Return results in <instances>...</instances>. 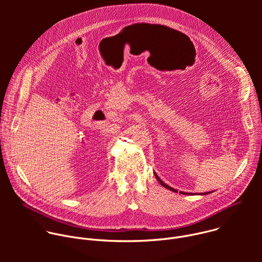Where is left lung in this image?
I'll use <instances>...</instances> for the list:
<instances>
[{
    "instance_id": "left-lung-1",
    "label": "left lung",
    "mask_w": 262,
    "mask_h": 262,
    "mask_svg": "<svg viewBox=\"0 0 262 262\" xmlns=\"http://www.w3.org/2000/svg\"><path fill=\"white\" fill-rule=\"evenodd\" d=\"M155 175H156L157 179L160 181V183H161V184L164 186V188H166V189H168V190H170V191H173V192H177L175 189L171 188V186H169V185H168V184H166L164 181H162V180L160 179V177H159V176H158L156 173H155ZM179 193H180V194H182V195H188V193H183V192H179ZM209 193H210V192H208V193H205V194H209ZM205 194H201V195H205ZM189 195H193V194H190V193H189ZM199 195H200V194H199Z\"/></svg>"
}]
</instances>
